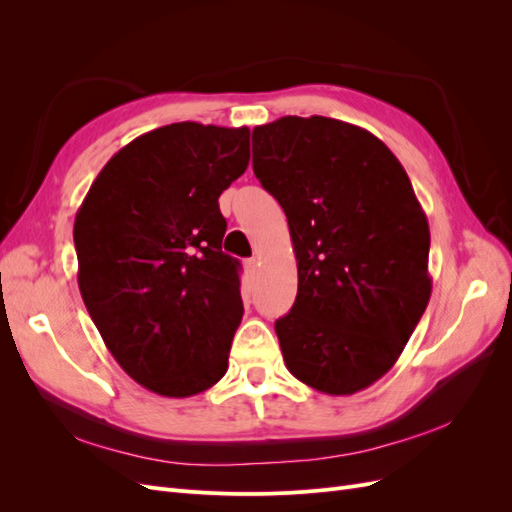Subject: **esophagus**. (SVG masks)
Masks as SVG:
<instances>
[{
    "instance_id": "1",
    "label": "esophagus",
    "mask_w": 512,
    "mask_h": 512,
    "mask_svg": "<svg viewBox=\"0 0 512 512\" xmlns=\"http://www.w3.org/2000/svg\"><path fill=\"white\" fill-rule=\"evenodd\" d=\"M256 267H258V258H247V260H245V271L254 273Z\"/></svg>"
}]
</instances>
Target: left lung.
Instances as JSON below:
<instances>
[{"mask_svg":"<svg viewBox=\"0 0 512 512\" xmlns=\"http://www.w3.org/2000/svg\"><path fill=\"white\" fill-rule=\"evenodd\" d=\"M254 175L282 205L299 290L275 322L290 374L352 395L399 359L431 297L429 224L380 138L331 117L252 132Z\"/></svg>","mask_w":512,"mask_h":512,"instance_id":"1","label":"left lung"}]
</instances>
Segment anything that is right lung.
Wrapping results in <instances>:
<instances>
[{
	"label": "right lung",
	"instance_id": "1",
	"mask_svg": "<svg viewBox=\"0 0 512 512\" xmlns=\"http://www.w3.org/2000/svg\"><path fill=\"white\" fill-rule=\"evenodd\" d=\"M250 162V130L170 123L106 162L76 211L79 290L126 374L162 397L222 380L243 318L218 198Z\"/></svg>",
	"mask_w": 512,
	"mask_h": 512
}]
</instances>
